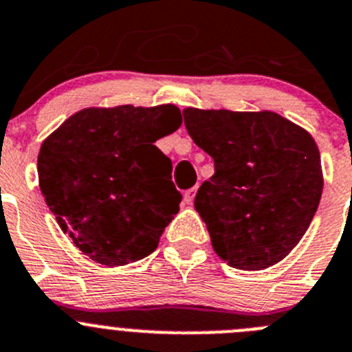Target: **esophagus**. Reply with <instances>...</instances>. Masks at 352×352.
<instances>
[{
    "label": "esophagus",
    "mask_w": 352,
    "mask_h": 352,
    "mask_svg": "<svg viewBox=\"0 0 352 352\" xmlns=\"http://www.w3.org/2000/svg\"><path fill=\"white\" fill-rule=\"evenodd\" d=\"M196 191H198V186L192 187V189H189V191L184 192V201H186L187 205H191V203H192V199H195V196H196Z\"/></svg>",
    "instance_id": "obj_1"
}]
</instances>
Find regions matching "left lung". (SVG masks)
<instances>
[{
  "mask_svg": "<svg viewBox=\"0 0 352 352\" xmlns=\"http://www.w3.org/2000/svg\"><path fill=\"white\" fill-rule=\"evenodd\" d=\"M182 113L191 139L215 163L195 198L215 254L241 271L283 261L309 228L323 192L313 135L272 111Z\"/></svg>",
  "mask_w": 352,
  "mask_h": 352,
  "instance_id": "8db88e82",
  "label": "left lung"
}]
</instances>
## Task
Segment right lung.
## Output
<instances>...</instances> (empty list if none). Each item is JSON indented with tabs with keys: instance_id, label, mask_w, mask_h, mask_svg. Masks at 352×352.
I'll return each mask as SVG.
<instances>
[{
	"instance_id": "add662e5",
	"label": "right lung",
	"mask_w": 352,
	"mask_h": 352,
	"mask_svg": "<svg viewBox=\"0 0 352 352\" xmlns=\"http://www.w3.org/2000/svg\"><path fill=\"white\" fill-rule=\"evenodd\" d=\"M182 124L173 104L87 107L43 140L38 179L72 243L107 267L157 248L182 199L172 161L154 142Z\"/></svg>"
}]
</instances>
